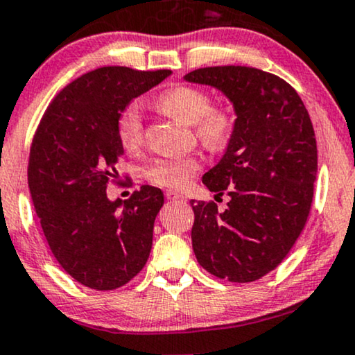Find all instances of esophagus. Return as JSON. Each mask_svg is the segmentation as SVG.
Wrapping results in <instances>:
<instances>
[{
  "label": "esophagus",
  "instance_id": "34e87169",
  "mask_svg": "<svg viewBox=\"0 0 355 355\" xmlns=\"http://www.w3.org/2000/svg\"><path fill=\"white\" fill-rule=\"evenodd\" d=\"M165 196H167V200L170 201H177V200H183L185 196L182 195V193L175 191V190H165Z\"/></svg>",
  "mask_w": 355,
  "mask_h": 355
}]
</instances>
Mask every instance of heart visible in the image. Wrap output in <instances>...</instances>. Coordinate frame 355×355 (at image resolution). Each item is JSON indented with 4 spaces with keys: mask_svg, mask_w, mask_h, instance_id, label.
<instances>
[{
    "mask_svg": "<svg viewBox=\"0 0 355 355\" xmlns=\"http://www.w3.org/2000/svg\"><path fill=\"white\" fill-rule=\"evenodd\" d=\"M157 105L173 119L193 125L198 139L209 149H223L234 132V114L226 106H211L208 93L195 87L170 88L157 100ZM118 137L125 150H134L142 141V110L131 103L118 119ZM201 168L196 157L157 159L146 170L147 180L167 188H185Z\"/></svg>",
    "mask_w": 355,
    "mask_h": 355,
    "instance_id": "heart-1",
    "label": "heart"
}]
</instances>
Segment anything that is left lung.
<instances>
[{"label": "left lung", "instance_id": "obj_1", "mask_svg": "<svg viewBox=\"0 0 355 355\" xmlns=\"http://www.w3.org/2000/svg\"><path fill=\"white\" fill-rule=\"evenodd\" d=\"M183 80L216 88L236 114L221 160L203 175L209 191L227 193V208L190 201L196 260L218 278L259 280L285 259L308 219L318 170L311 119L285 80L252 67H206Z\"/></svg>", "mask_w": 355, "mask_h": 355}]
</instances>
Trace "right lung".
Instances as JSON below:
<instances>
[{"mask_svg": "<svg viewBox=\"0 0 355 355\" xmlns=\"http://www.w3.org/2000/svg\"><path fill=\"white\" fill-rule=\"evenodd\" d=\"M170 70L103 67L53 98L35 131L28 180L44 236L62 268L95 290L128 284L146 266L160 188L144 185L129 200H110L124 155L119 114L134 98L170 77Z\"/></svg>", "mask_w": 355, "mask_h": 355, "instance_id": "obj_1", "label": "right lung"}]
</instances>
